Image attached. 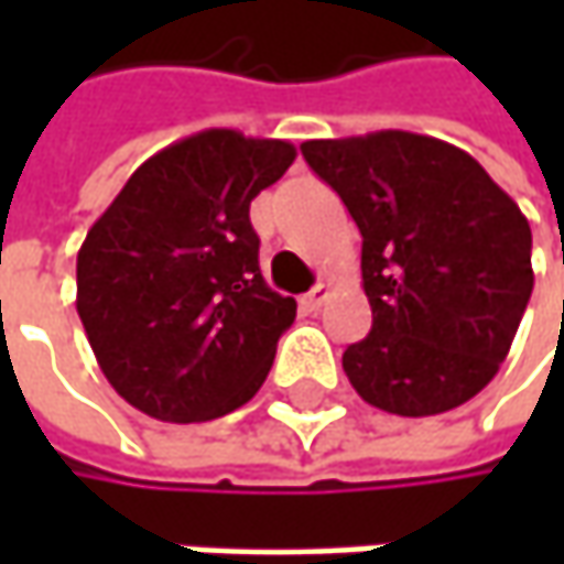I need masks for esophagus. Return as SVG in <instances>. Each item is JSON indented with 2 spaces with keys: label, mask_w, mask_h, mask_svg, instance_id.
I'll return each instance as SVG.
<instances>
[{
  "label": "esophagus",
  "mask_w": 564,
  "mask_h": 564,
  "mask_svg": "<svg viewBox=\"0 0 564 564\" xmlns=\"http://www.w3.org/2000/svg\"><path fill=\"white\" fill-rule=\"evenodd\" d=\"M326 297H329V285H323V282H319V285H314L311 292L301 297V307H304L307 314H316V311L323 307V301H326Z\"/></svg>",
  "instance_id": "obj_1"
}]
</instances>
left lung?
Returning <instances> with one entry per match:
<instances>
[{
	"mask_svg": "<svg viewBox=\"0 0 564 564\" xmlns=\"http://www.w3.org/2000/svg\"><path fill=\"white\" fill-rule=\"evenodd\" d=\"M301 153L364 238L373 329L341 355L360 399L401 417L474 399L531 301L524 213L474 156L426 134L304 141Z\"/></svg>",
	"mask_w": 564,
	"mask_h": 564,
	"instance_id": "left-lung-1",
	"label": "left lung"
}]
</instances>
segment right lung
Masks as SVG:
<instances>
[{
  "mask_svg": "<svg viewBox=\"0 0 564 564\" xmlns=\"http://www.w3.org/2000/svg\"><path fill=\"white\" fill-rule=\"evenodd\" d=\"M289 141L209 128L150 156L77 250V316L99 370L165 423L216 421L257 395L294 297L260 272L250 200Z\"/></svg>",
  "mask_w": 564,
  "mask_h": 564,
  "instance_id": "right-lung-1",
  "label": "right lung"
}]
</instances>
